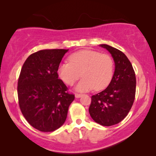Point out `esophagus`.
Instances as JSON below:
<instances>
[{
  "instance_id": "obj_1",
  "label": "esophagus",
  "mask_w": 156,
  "mask_h": 156,
  "mask_svg": "<svg viewBox=\"0 0 156 156\" xmlns=\"http://www.w3.org/2000/svg\"><path fill=\"white\" fill-rule=\"evenodd\" d=\"M83 96L82 94H75V97L76 98H80Z\"/></svg>"
}]
</instances>
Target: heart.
I'll use <instances>...</instances> for the list:
<instances>
[{
  "instance_id": "1",
  "label": "heart",
  "mask_w": 156,
  "mask_h": 156,
  "mask_svg": "<svg viewBox=\"0 0 156 156\" xmlns=\"http://www.w3.org/2000/svg\"><path fill=\"white\" fill-rule=\"evenodd\" d=\"M69 62L59 65L57 72L66 84L72 86L80 76L76 85L79 91H88L94 88L101 90L109 84L114 74V61L107 54L90 50H82L72 54Z\"/></svg>"
}]
</instances>
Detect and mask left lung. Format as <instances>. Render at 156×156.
<instances>
[{
  "label": "left lung",
  "mask_w": 156,
  "mask_h": 156,
  "mask_svg": "<svg viewBox=\"0 0 156 156\" xmlns=\"http://www.w3.org/2000/svg\"><path fill=\"white\" fill-rule=\"evenodd\" d=\"M99 46L112 55L115 70L108 86L91 97L89 112L95 122L110 126L121 122L131 110L135 99L136 80L131 62L124 53L106 44Z\"/></svg>",
  "instance_id": "1"
}]
</instances>
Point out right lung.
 Returning <instances> with one entry per match:
<instances>
[{"label": "right lung", "instance_id": "1", "mask_svg": "<svg viewBox=\"0 0 156 156\" xmlns=\"http://www.w3.org/2000/svg\"><path fill=\"white\" fill-rule=\"evenodd\" d=\"M68 50H40L30 55L21 69L18 82L19 106L27 122L40 131H54L61 127L74 99L57 74Z\"/></svg>", "mask_w": 156, "mask_h": 156}]
</instances>
